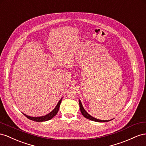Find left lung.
Instances as JSON below:
<instances>
[{
  "instance_id": "obj_1",
  "label": "left lung",
  "mask_w": 146,
  "mask_h": 146,
  "mask_svg": "<svg viewBox=\"0 0 146 146\" xmlns=\"http://www.w3.org/2000/svg\"><path fill=\"white\" fill-rule=\"evenodd\" d=\"M79 103H80V111L81 112L82 114L83 115L84 117H85L86 119H89L90 120H92V121H95V122H109L111 120H99L97 119L96 118H94L92 116H91L90 115H89L87 112L86 111V110L84 109V108H83L82 105V103L80 101V100H79Z\"/></svg>"
}]
</instances>
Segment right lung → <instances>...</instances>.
<instances>
[{"label": "right lung", "mask_w": 146, "mask_h": 146, "mask_svg": "<svg viewBox=\"0 0 146 146\" xmlns=\"http://www.w3.org/2000/svg\"><path fill=\"white\" fill-rule=\"evenodd\" d=\"M62 99L61 98L60 100V101L59 102V103H57V106H56V108L54 109L50 113H49L48 114L44 115V116H41V117H31V116H29L26 114H23L27 118H28L29 119L32 120L33 121H35V122H44V121H47V120H49L50 119H51L52 118H53L54 116L57 114L58 111L59 110V107H60V105L62 102Z\"/></svg>", "instance_id": "right-lung-1"}]
</instances>
